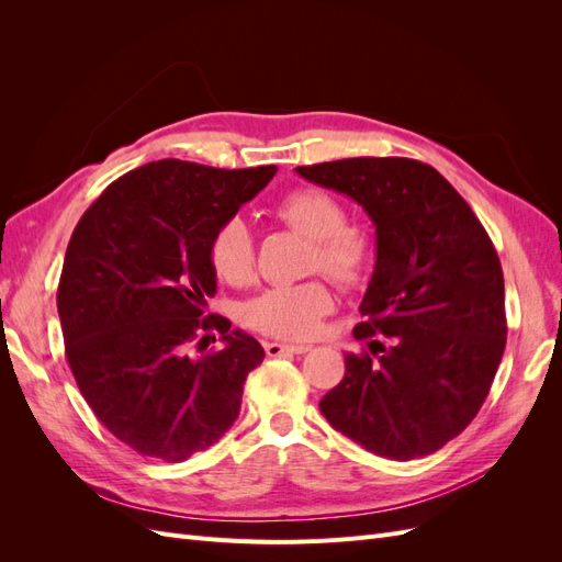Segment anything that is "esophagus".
I'll return each instance as SVG.
<instances>
[{"label": "esophagus", "mask_w": 562, "mask_h": 562, "mask_svg": "<svg viewBox=\"0 0 562 562\" xmlns=\"http://www.w3.org/2000/svg\"><path fill=\"white\" fill-rule=\"evenodd\" d=\"M265 351L271 359L277 356H285V353H307L310 347L307 345H281V342H265Z\"/></svg>", "instance_id": "1"}]
</instances>
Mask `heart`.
Returning <instances> with one entry per match:
<instances>
[{"mask_svg":"<svg viewBox=\"0 0 562 562\" xmlns=\"http://www.w3.org/2000/svg\"><path fill=\"white\" fill-rule=\"evenodd\" d=\"M277 215L288 227L312 239L310 269H321L342 285H359L368 279L375 262V239L370 232L347 225V211L333 194L314 187L295 190L279 201ZM211 265L215 274L232 285L252 281L255 239L244 217H229L215 232ZM330 310L333 293L323 281L279 285L248 304L246 323L271 337L307 339Z\"/></svg>","mask_w":562,"mask_h":562,"instance_id":"1","label":"heart"}]
</instances>
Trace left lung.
<instances>
[{
    "instance_id": "left-lung-1",
    "label": "left lung",
    "mask_w": 562,
    "mask_h": 562,
    "mask_svg": "<svg viewBox=\"0 0 562 562\" xmlns=\"http://www.w3.org/2000/svg\"><path fill=\"white\" fill-rule=\"evenodd\" d=\"M295 171L370 215L378 260L353 328L363 353L321 398L330 427L380 457L431 454L479 415L506 347L504 274L481 220L429 164L356 157Z\"/></svg>"
}]
</instances>
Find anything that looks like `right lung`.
Returning a JSON list of instances; mask_svg holds the SVG:
<instances>
[{
	"label": "right lung",
	"mask_w": 562,
	"mask_h": 562,
	"mask_svg": "<svg viewBox=\"0 0 562 562\" xmlns=\"http://www.w3.org/2000/svg\"><path fill=\"white\" fill-rule=\"evenodd\" d=\"M274 173L151 161L114 180L77 223L58 285L67 363L95 417L135 452L182 462L239 417L265 349L227 318L203 316L217 288L211 241ZM213 327L226 347L190 357Z\"/></svg>",
	"instance_id": "1"
}]
</instances>
